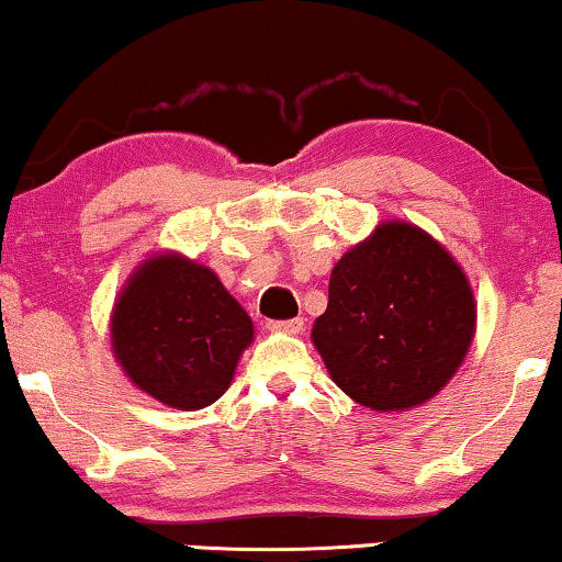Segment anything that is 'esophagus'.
<instances>
[{
	"mask_svg": "<svg viewBox=\"0 0 562 562\" xmlns=\"http://www.w3.org/2000/svg\"><path fill=\"white\" fill-rule=\"evenodd\" d=\"M268 327L279 329V333H289V335H299L304 329V319L294 317V319H281V322H268Z\"/></svg>",
	"mask_w": 562,
	"mask_h": 562,
	"instance_id": "obj_1",
	"label": "esophagus"
}]
</instances>
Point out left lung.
<instances>
[{"label": "left lung", "mask_w": 562, "mask_h": 562, "mask_svg": "<svg viewBox=\"0 0 562 562\" xmlns=\"http://www.w3.org/2000/svg\"><path fill=\"white\" fill-rule=\"evenodd\" d=\"M473 333L463 268L425 229L394 220L337 260L312 342L352 402L404 412L442 391Z\"/></svg>", "instance_id": "1"}]
</instances>
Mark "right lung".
Returning <instances> with one entry per match:
<instances>
[{"mask_svg":"<svg viewBox=\"0 0 562 562\" xmlns=\"http://www.w3.org/2000/svg\"><path fill=\"white\" fill-rule=\"evenodd\" d=\"M112 350L145 394L181 412L225 394L252 322L206 266L164 252L135 268L112 312Z\"/></svg>","mask_w":562,"mask_h":562,"instance_id":"right-lung-1","label":"right lung"}]
</instances>
